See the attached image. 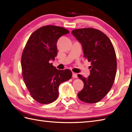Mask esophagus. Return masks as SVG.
<instances>
[{"label":"esophagus","instance_id":"obj_1","mask_svg":"<svg viewBox=\"0 0 132 132\" xmlns=\"http://www.w3.org/2000/svg\"><path fill=\"white\" fill-rule=\"evenodd\" d=\"M77 74L75 73V72H72V77L73 78H78V76H77Z\"/></svg>","mask_w":132,"mask_h":132}]
</instances>
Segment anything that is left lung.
Segmentation results:
<instances>
[{"label":"left lung","instance_id":"left-lung-1","mask_svg":"<svg viewBox=\"0 0 132 132\" xmlns=\"http://www.w3.org/2000/svg\"><path fill=\"white\" fill-rule=\"evenodd\" d=\"M71 33L82 44L84 57L91 62L90 75L79 74L84 87L78 98L87 103L99 102L110 91L115 79L117 60L111 40L100 30L92 28L74 29Z\"/></svg>","mask_w":132,"mask_h":132}]
</instances>
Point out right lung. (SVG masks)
<instances>
[{"label": "right lung", "instance_id": "obj_1", "mask_svg": "<svg viewBox=\"0 0 132 132\" xmlns=\"http://www.w3.org/2000/svg\"><path fill=\"white\" fill-rule=\"evenodd\" d=\"M69 33L62 27H42L30 35L24 49L21 60L23 79L31 96L41 104L54 102L60 84L71 78L70 70H60L49 63L57 55L59 38Z\"/></svg>", "mask_w": 132, "mask_h": 132}]
</instances>
